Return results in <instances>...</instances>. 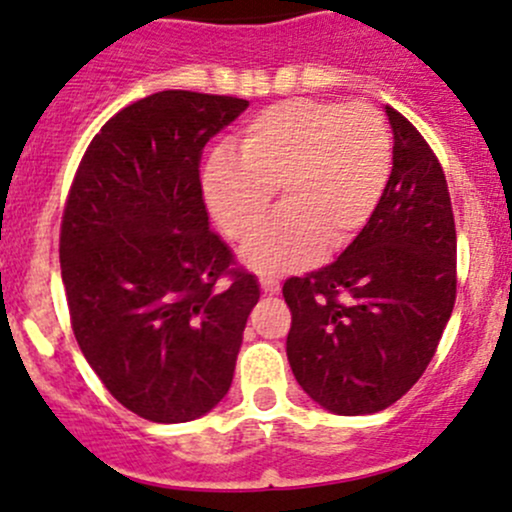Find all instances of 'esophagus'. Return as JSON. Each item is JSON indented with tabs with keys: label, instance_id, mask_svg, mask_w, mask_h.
<instances>
[{
	"label": "esophagus",
	"instance_id": "obj_1",
	"mask_svg": "<svg viewBox=\"0 0 512 512\" xmlns=\"http://www.w3.org/2000/svg\"><path fill=\"white\" fill-rule=\"evenodd\" d=\"M260 287H262V292L267 294V297H275V294H280V282L272 280V277H262Z\"/></svg>",
	"mask_w": 512,
	"mask_h": 512
}]
</instances>
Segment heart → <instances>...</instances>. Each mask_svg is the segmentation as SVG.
Here are the masks:
<instances>
[{
  "label": "heart",
  "instance_id": "b5f03b06",
  "mask_svg": "<svg viewBox=\"0 0 512 512\" xmlns=\"http://www.w3.org/2000/svg\"><path fill=\"white\" fill-rule=\"evenodd\" d=\"M391 168L394 141L379 108L294 98L257 113L232 146L210 153L203 198L215 225L242 240L280 184L286 208L251 231L242 260L257 272L299 270L324 247L352 245L379 210Z\"/></svg>",
  "mask_w": 512,
  "mask_h": 512
}]
</instances>
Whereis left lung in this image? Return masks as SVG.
<instances>
[{"instance_id": "left-lung-1", "label": "left lung", "mask_w": 512, "mask_h": 512, "mask_svg": "<svg viewBox=\"0 0 512 512\" xmlns=\"http://www.w3.org/2000/svg\"><path fill=\"white\" fill-rule=\"evenodd\" d=\"M384 111L394 168L379 210L332 265L282 287L294 379L339 416L396 404L426 371L456 302L446 175L421 133L391 106Z\"/></svg>"}]
</instances>
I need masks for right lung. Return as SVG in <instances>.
<instances>
[{
  "label": "right lung",
  "mask_w": 512,
  "mask_h": 512,
  "mask_svg": "<svg viewBox=\"0 0 512 512\" xmlns=\"http://www.w3.org/2000/svg\"><path fill=\"white\" fill-rule=\"evenodd\" d=\"M247 106L195 91L141 98L96 133L71 185L59 257L76 342L113 399L148 421H193L223 401L260 299L210 232L198 170Z\"/></svg>",
  "instance_id": "1"
}]
</instances>
